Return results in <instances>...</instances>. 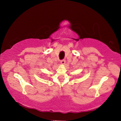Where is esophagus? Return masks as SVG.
Returning a JSON list of instances; mask_svg holds the SVG:
<instances>
[{
	"label": "esophagus",
	"mask_w": 121,
	"mask_h": 121,
	"mask_svg": "<svg viewBox=\"0 0 121 121\" xmlns=\"http://www.w3.org/2000/svg\"><path fill=\"white\" fill-rule=\"evenodd\" d=\"M65 60H62L60 61V64H61L62 65L65 64Z\"/></svg>",
	"instance_id": "34e87169"
}]
</instances>
